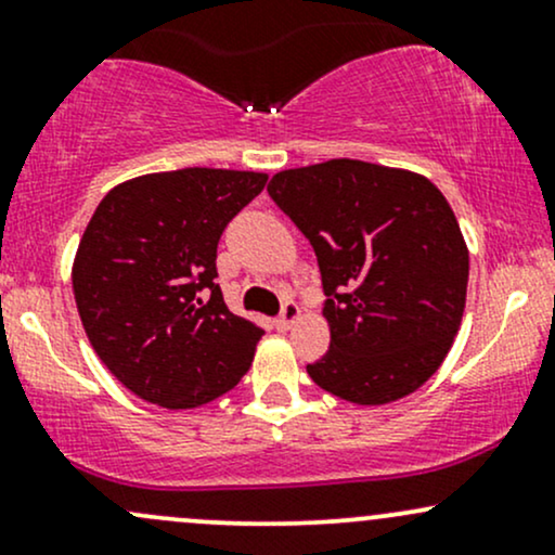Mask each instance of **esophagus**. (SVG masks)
Instances as JSON below:
<instances>
[{
    "instance_id": "1",
    "label": "esophagus",
    "mask_w": 555,
    "mask_h": 555,
    "mask_svg": "<svg viewBox=\"0 0 555 555\" xmlns=\"http://www.w3.org/2000/svg\"><path fill=\"white\" fill-rule=\"evenodd\" d=\"M299 318V308H297V302L295 299H286V302L282 305V313L276 315V328H282V331H286L292 326V323H295Z\"/></svg>"
}]
</instances>
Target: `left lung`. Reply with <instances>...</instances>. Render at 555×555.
Listing matches in <instances>:
<instances>
[{
    "instance_id": "1",
    "label": "left lung",
    "mask_w": 555,
    "mask_h": 555,
    "mask_svg": "<svg viewBox=\"0 0 555 555\" xmlns=\"http://www.w3.org/2000/svg\"><path fill=\"white\" fill-rule=\"evenodd\" d=\"M269 195L313 245L328 352L308 365L323 391L388 404L441 367L467 299L469 253L430 180L354 158L273 175Z\"/></svg>"
}]
</instances>
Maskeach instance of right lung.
Listing matches in <instances>:
<instances>
[{
    "instance_id": "obj_1",
    "label": "right lung",
    "mask_w": 555,
    "mask_h": 555,
    "mask_svg": "<svg viewBox=\"0 0 555 555\" xmlns=\"http://www.w3.org/2000/svg\"><path fill=\"white\" fill-rule=\"evenodd\" d=\"M269 177L177 169L104 195L73 266L78 313L119 384L167 410H190L240 384L263 328L227 308L216 247Z\"/></svg>"
}]
</instances>
